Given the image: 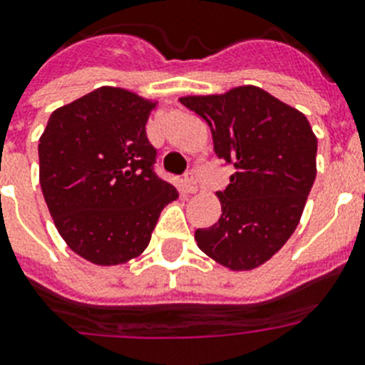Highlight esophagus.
Segmentation results:
<instances>
[{
	"label": "esophagus",
	"instance_id": "obj_1",
	"mask_svg": "<svg viewBox=\"0 0 365 365\" xmlns=\"http://www.w3.org/2000/svg\"><path fill=\"white\" fill-rule=\"evenodd\" d=\"M185 190L188 193H195L199 190L197 179H195V172H193V170H190L185 175Z\"/></svg>",
	"mask_w": 365,
	"mask_h": 365
}]
</instances>
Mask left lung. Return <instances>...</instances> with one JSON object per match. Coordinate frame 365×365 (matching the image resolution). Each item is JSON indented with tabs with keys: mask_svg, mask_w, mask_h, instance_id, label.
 I'll return each mask as SVG.
<instances>
[{
	"mask_svg": "<svg viewBox=\"0 0 365 365\" xmlns=\"http://www.w3.org/2000/svg\"><path fill=\"white\" fill-rule=\"evenodd\" d=\"M179 100L205 118L215 155L234 166L217 192L221 217L195 230L197 247L230 270L256 269L287 243L305 208L318 150L311 124L256 86Z\"/></svg>",
	"mask_w": 365,
	"mask_h": 365,
	"instance_id": "left-lung-1",
	"label": "left lung"
}]
</instances>
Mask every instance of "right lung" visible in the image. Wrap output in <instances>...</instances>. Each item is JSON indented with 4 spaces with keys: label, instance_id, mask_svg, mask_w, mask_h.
Wrapping results in <instances>:
<instances>
[{
    "label": "right lung",
    "instance_id": "obj_1",
    "mask_svg": "<svg viewBox=\"0 0 365 365\" xmlns=\"http://www.w3.org/2000/svg\"><path fill=\"white\" fill-rule=\"evenodd\" d=\"M157 102L98 87L58 108L40 137V186L67 247L95 265L140 256L168 202L146 122Z\"/></svg>",
    "mask_w": 365,
    "mask_h": 365
}]
</instances>
